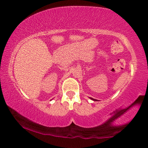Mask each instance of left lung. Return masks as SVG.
I'll use <instances>...</instances> for the list:
<instances>
[{"instance_id":"left-lung-1","label":"left lung","mask_w":148,"mask_h":148,"mask_svg":"<svg viewBox=\"0 0 148 148\" xmlns=\"http://www.w3.org/2000/svg\"><path fill=\"white\" fill-rule=\"evenodd\" d=\"M91 99H92V100H94V101H97V99H93V98H90Z\"/></svg>"}]
</instances>
